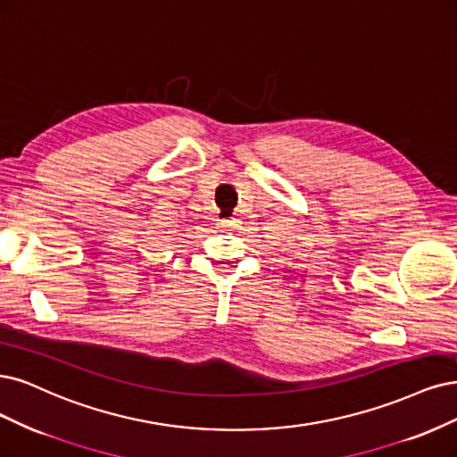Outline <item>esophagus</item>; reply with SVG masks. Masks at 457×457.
<instances>
[{
	"label": "esophagus",
	"instance_id": "1",
	"mask_svg": "<svg viewBox=\"0 0 457 457\" xmlns=\"http://www.w3.org/2000/svg\"><path fill=\"white\" fill-rule=\"evenodd\" d=\"M238 223H240L238 219L232 217V219H221V221L217 223V227L219 228H236V227H238Z\"/></svg>",
	"mask_w": 457,
	"mask_h": 457
}]
</instances>
